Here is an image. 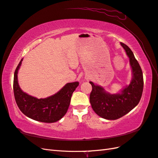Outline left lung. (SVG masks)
<instances>
[{"mask_svg":"<svg viewBox=\"0 0 158 158\" xmlns=\"http://www.w3.org/2000/svg\"><path fill=\"white\" fill-rule=\"evenodd\" d=\"M120 44L129 58L133 71V79L120 94H110L102 87L90 81L92 86L89 100L94 111L98 116L108 120H116L132 110L140 101L143 90V77L141 68L133 52L124 43Z\"/></svg>","mask_w":158,"mask_h":158,"instance_id":"1","label":"left lung"}]
</instances>
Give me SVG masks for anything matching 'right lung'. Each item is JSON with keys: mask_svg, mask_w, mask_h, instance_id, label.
<instances>
[{"mask_svg": "<svg viewBox=\"0 0 158 158\" xmlns=\"http://www.w3.org/2000/svg\"><path fill=\"white\" fill-rule=\"evenodd\" d=\"M22 60L15 69L13 79L14 96L18 107L25 116L39 122L52 123L59 120L67 113L72 94L79 82L67 83L58 93L47 98L32 97L24 93L18 84L17 73Z\"/></svg>", "mask_w": 158, "mask_h": 158, "instance_id": "obj_1", "label": "right lung"}]
</instances>
